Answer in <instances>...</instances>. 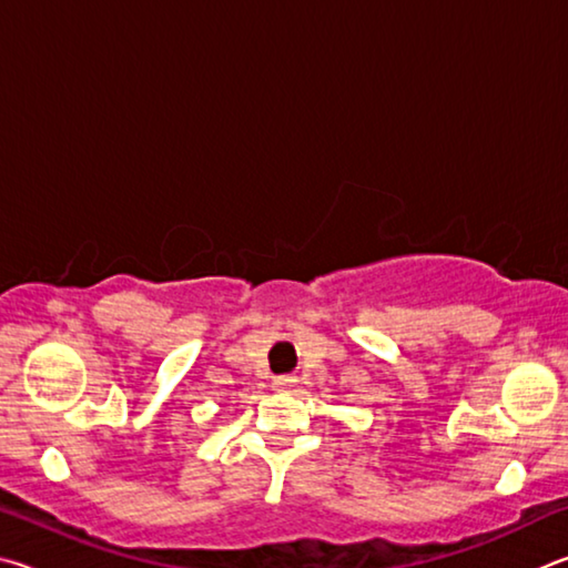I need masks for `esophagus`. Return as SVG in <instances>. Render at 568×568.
<instances>
[{
	"label": "esophagus",
	"mask_w": 568,
	"mask_h": 568,
	"mask_svg": "<svg viewBox=\"0 0 568 568\" xmlns=\"http://www.w3.org/2000/svg\"><path fill=\"white\" fill-rule=\"evenodd\" d=\"M272 386L276 392H290V389H294L296 386V379L294 376H276V379L272 382Z\"/></svg>",
	"instance_id": "34e87169"
}]
</instances>
